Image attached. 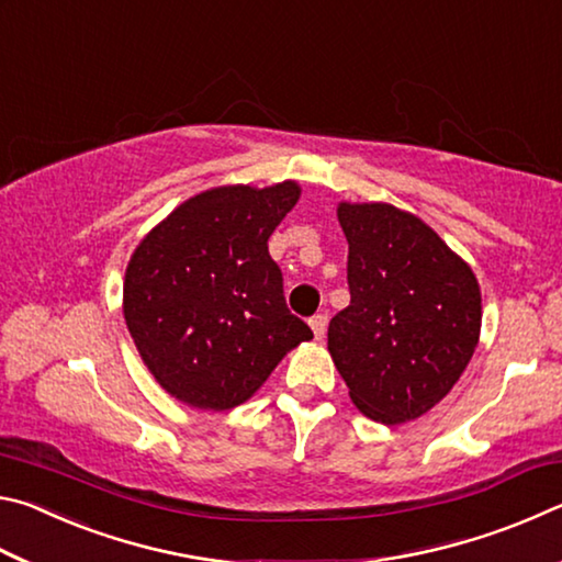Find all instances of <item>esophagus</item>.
Segmentation results:
<instances>
[{
	"label": "esophagus",
	"mask_w": 562,
	"mask_h": 562,
	"mask_svg": "<svg viewBox=\"0 0 562 562\" xmlns=\"http://www.w3.org/2000/svg\"><path fill=\"white\" fill-rule=\"evenodd\" d=\"M310 327H312V331H315V337H317V339L325 337V331H327V315H315V317H310Z\"/></svg>",
	"instance_id": "obj_1"
}]
</instances>
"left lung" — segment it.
Segmentation results:
<instances>
[{"instance_id":"8db88e82","label":"left lung","mask_w":562,"mask_h":562,"mask_svg":"<svg viewBox=\"0 0 562 562\" xmlns=\"http://www.w3.org/2000/svg\"><path fill=\"white\" fill-rule=\"evenodd\" d=\"M349 307L327 347L359 412L402 424L451 392L481 331L473 272L418 217L386 203L339 205Z\"/></svg>"}]
</instances>
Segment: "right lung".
I'll list each match as a JSON object with an SVG mask.
<instances>
[{
	"mask_svg": "<svg viewBox=\"0 0 562 562\" xmlns=\"http://www.w3.org/2000/svg\"><path fill=\"white\" fill-rule=\"evenodd\" d=\"M300 198L272 188L205 190L136 247L123 315L150 374L195 408L225 412L262 386L312 329L292 315L268 240Z\"/></svg>",
	"mask_w": 562,
	"mask_h": 562,
	"instance_id": "obj_1",
	"label": "right lung"
}]
</instances>
